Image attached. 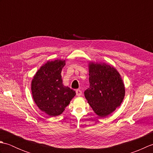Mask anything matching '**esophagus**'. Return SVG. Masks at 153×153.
Here are the masks:
<instances>
[{"label": "esophagus", "mask_w": 153, "mask_h": 153, "mask_svg": "<svg viewBox=\"0 0 153 153\" xmlns=\"http://www.w3.org/2000/svg\"><path fill=\"white\" fill-rule=\"evenodd\" d=\"M76 93V95L77 96H81V95H82V91H81L80 89H77Z\"/></svg>", "instance_id": "obj_1"}]
</instances>
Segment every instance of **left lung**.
<instances>
[{"mask_svg":"<svg viewBox=\"0 0 153 153\" xmlns=\"http://www.w3.org/2000/svg\"><path fill=\"white\" fill-rule=\"evenodd\" d=\"M89 87L84 92L87 102L100 117L112 114L123 101L125 86L120 73L105 62H89Z\"/></svg>","mask_w":153,"mask_h":153,"instance_id":"left-lung-1","label":"left lung"}]
</instances>
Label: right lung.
<instances>
[{
    "label": "right lung",
    "instance_id": "obj_1",
    "mask_svg": "<svg viewBox=\"0 0 153 153\" xmlns=\"http://www.w3.org/2000/svg\"><path fill=\"white\" fill-rule=\"evenodd\" d=\"M66 60H48L31 81L32 97L42 112L51 117L62 113L76 95V91L63 84L61 71Z\"/></svg>",
    "mask_w": 153,
    "mask_h": 153
}]
</instances>
